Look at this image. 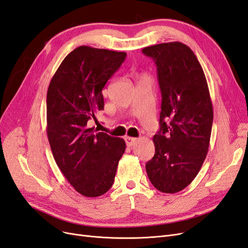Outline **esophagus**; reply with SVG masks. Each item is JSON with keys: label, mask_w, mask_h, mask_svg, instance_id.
<instances>
[{"label": "esophagus", "mask_w": 248, "mask_h": 248, "mask_svg": "<svg viewBox=\"0 0 248 248\" xmlns=\"http://www.w3.org/2000/svg\"><path fill=\"white\" fill-rule=\"evenodd\" d=\"M125 141H126V145L130 147V146H133L136 142L138 141V139L136 138H131V137H126L125 138Z\"/></svg>", "instance_id": "obj_1"}]
</instances>
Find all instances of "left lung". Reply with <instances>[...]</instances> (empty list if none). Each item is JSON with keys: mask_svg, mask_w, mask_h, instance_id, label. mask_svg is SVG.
Segmentation results:
<instances>
[{"mask_svg": "<svg viewBox=\"0 0 248 248\" xmlns=\"http://www.w3.org/2000/svg\"><path fill=\"white\" fill-rule=\"evenodd\" d=\"M142 52L154 60L162 97L147 175L156 189L176 193L193 181L208 153L213 108L207 79L197 56L181 42L156 44Z\"/></svg>", "mask_w": 248, "mask_h": 248, "instance_id": "left-lung-1", "label": "left lung"}]
</instances>
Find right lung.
Returning a JSON list of instances; mask_svg holds the SVG:
<instances>
[{
	"instance_id": "obj_1",
	"label": "right lung",
	"mask_w": 248,
	"mask_h": 248,
	"mask_svg": "<svg viewBox=\"0 0 248 248\" xmlns=\"http://www.w3.org/2000/svg\"><path fill=\"white\" fill-rule=\"evenodd\" d=\"M125 58L122 51L77 47L63 60L47 89L46 132L52 155L67 181L87 198L110 188L126 148L123 139L88 125L103 109L102 89Z\"/></svg>"
}]
</instances>
